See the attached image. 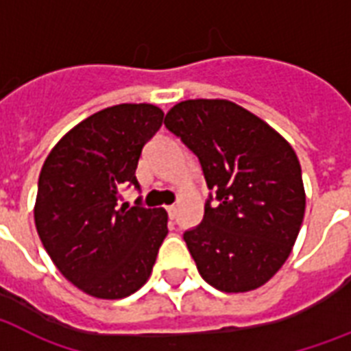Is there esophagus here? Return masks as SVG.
<instances>
[{
  "label": "esophagus",
  "mask_w": 351,
  "mask_h": 351,
  "mask_svg": "<svg viewBox=\"0 0 351 351\" xmlns=\"http://www.w3.org/2000/svg\"><path fill=\"white\" fill-rule=\"evenodd\" d=\"M167 213H168V216H170V219H176V216H178V206L176 205L167 206Z\"/></svg>",
  "instance_id": "34e87169"
}]
</instances>
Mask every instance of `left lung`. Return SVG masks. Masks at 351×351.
I'll list each match as a JSON object with an SVG mask.
<instances>
[{
    "instance_id": "left-lung-1",
    "label": "left lung",
    "mask_w": 351,
    "mask_h": 351,
    "mask_svg": "<svg viewBox=\"0 0 351 351\" xmlns=\"http://www.w3.org/2000/svg\"><path fill=\"white\" fill-rule=\"evenodd\" d=\"M165 126L197 157L210 190L201 223L183 234L199 274L225 293L263 286L287 260L304 219L295 150L229 100L179 102Z\"/></svg>"
}]
</instances>
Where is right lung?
<instances>
[{"label":"right lung","mask_w":351,"mask_h":351,"mask_svg":"<svg viewBox=\"0 0 351 351\" xmlns=\"http://www.w3.org/2000/svg\"><path fill=\"white\" fill-rule=\"evenodd\" d=\"M152 104H119L88 117L60 138L38 179L34 221L45 251L91 297H130L146 284L168 234L165 208L119 206L135 186L143 148L162 124Z\"/></svg>","instance_id":"add662e5"}]
</instances>
